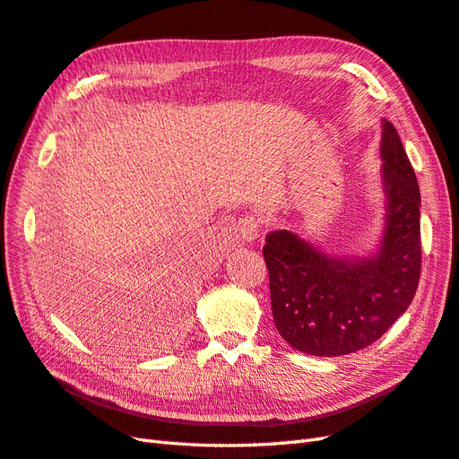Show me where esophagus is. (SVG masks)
<instances>
[{"label":"esophagus","mask_w":459,"mask_h":459,"mask_svg":"<svg viewBox=\"0 0 459 459\" xmlns=\"http://www.w3.org/2000/svg\"><path fill=\"white\" fill-rule=\"evenodd\" d=\"M237 229L240 238L244 242H254L257 237H260V221L252 215H246L237 222Z\"/></svg>","instance_id":"esophagus-1"}]
</instances>
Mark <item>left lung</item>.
Wrapping results in <instances>:
<instances>
[{
  "label": "left lung",
  "mask_w": 459,
  "mask_h": 459,
  "mask_svg": "<svg viewBox=\"0 0 459 459\" xmlns=\"http://www.w3.org/2000/svg\"><path fill=\"white\" fill-rule=\"evenodd\" d=\"M384 230L367 255H332L290 230L265 237L273 322L300 352L339 357L380 339L415 297L420 192L394 124L382 120Z\"/></svg>",
  "instance_id": "obj_1"
}]
</instances>
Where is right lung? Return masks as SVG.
I'll return each instance as SVG.
<instances>
[{"instance_id":"obj_1","label":"right lung","mask_w":459,"mask_h":459,"mask_svg":"<svg viewBox=\"0 0 459 459\" xmlns=\"http://www.w3.org/2000/svg\"><path fill=\"white\" fill-rule=\"evenodd\" d=\"M83 283V281H81ZM102 281L99 279H89L83 285L85 289H77V292H69V295H77V304H74V310H77V322L81 318V330H83L91 339H95L100 345H107L112 349H122L126 347V339L122 337V330H117V324L110 322V316L107 310V302H110V297L102 299V295H107L110 289H107V281L104 285H100ZM67 290V289H65ZM72 290V289H69ZM110 307V304H108ZM82 316H79L78 314ZM75 318V316H74Z\"/></svg>"}]
</instances>
